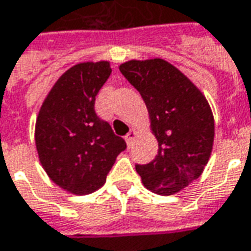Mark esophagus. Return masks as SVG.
Wrapping results in <instances>:
<instances>
[{
	"label": "esophagus",
	"instance_id": "1",
	"mask_svg": "<svg viewBox=\"0 0 251 251\" xmlns=\"http://www.w3.org/2000/svg\"><path fill=\"white\" fill-rule=\"evenodd\" d=\"M135 135H137V131H135L134 128L129 129V132L126 135V142H127V145L131 146V144H132V141H134Z\"/></svg>",
	"mask_w": 251,
	"mask_h": 251
}]
</instances>
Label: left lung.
<instances>
[{
    "mask_svg": "<svg viewBox=\"0 0 251 251\" xmlns=\"http://www.w3.org/2000/svg\"><path fill=\"white\" fill-rule=\"evenodd\" d=\"M119 69L144 99L159 144L151 163L135 164L137 173L152 192H179L199 178L211 154L214 117L207 99L163 59L128 60Z\"/></svg>",
    "mask_w": 251,
    "mask_h": 251,
    "instance_id": "obj_1",
    "label": "left lung"
}]
</instances>
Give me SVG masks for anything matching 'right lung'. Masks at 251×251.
<instances>
[{"label": "right lung", "mask_w": 251, "mask_h": 251, "mask_svg": "<svg viewBox=\"0 0 251 251\" xmlns=\"http://www.w3.org/2000/svg\"><path fill=\"white\" fill-rule=\"evenodd\" d=\"M110 73L106 60L70 67L47 95L35 122L41 166L55 184L75 195L98 191L127 148L95 113V97Z\"/></svg>", "instance_id": "obj_1"}]
</instances>
